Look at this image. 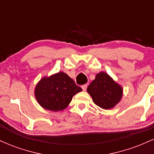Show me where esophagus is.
Listing matches in <instances>:
<instances>
[{"label":"esophagus","mask_w":154,"mask_h":154,"mask_svg":"<svg viewBox=\"0 0 154 154\" xmlns=\"http://www.w3.org/2000/svg\"><path fill=\"white\" fill-rule=\"evenodd\" d=\"M87 88H88V84H85V85H83L82 86V90L84 91H85L86 90H87Z\"/></svg>","instance_id":"esophagus-1"}]
</instances>
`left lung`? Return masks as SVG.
Segmentation results:
<instances>
[{
    "instance_id": "obj_1",
    "label": "left lung",
    "mask_w": 154,
    "mask_h": 154,
    "mask_svg": "<svg viewBox=\"0 0 154 154\" xmlns=\"http://www.w3.org/2000/svg\"><path fill=\"white\" fill-rule=\"evenodd\" d=\"M93 102L103 109L114 108L122 97L123 89L106 72L97 74L87 88Z\"/></svg>"
}]
</instances>
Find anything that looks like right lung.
Listing matches in <instances>:
<instances>
[{"instance_id":"obj_1","label":"right lung","mask_w":154,"mask_h":154,"mask_svg":"<svg viewBox=\"0 0 154 154\" xmlns=\"http://www.w3.org/2000/svg\"><path fill=\"white\" fill-rule=\"evenodd\" d=\"M82 88L66 73L60 72L50 77H44L39 81L35 89L38 103L47 110L62 111L68 106L72 97Z\"/></svg>"}]
</instances>
